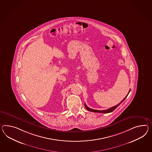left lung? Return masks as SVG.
I'll return each instance as SVG.
<instances>
[{
  "mask_svg": "<svg viewBox=\"0 0 152 152\" xmlns=\"http://www.w3.org/2000/svg\"><path fill=\"white\" fill-rule=\"evenodd\" d=\"M130 91H131V89L129 90V93H128V94L127 95V96H126V97L123 99V100H122V101H121V102L118 104H117V105H116V106H113V107H111V108H110V109H107V110H94V109H90L89 107H88L86 105V104H85L86 108L88 110L90 111L94 112V113H111V112H113V111L114 110H115V109L117 108V106H118V105H120V104H121L123 101L125 100V99H126V98L127 96H128V95H129V93Z\"/></svg>",
  "mask_w": 152,
  "mask_h": 152,
  "instance_id": "1",
  "label": "left lung"
}]
</instances>
